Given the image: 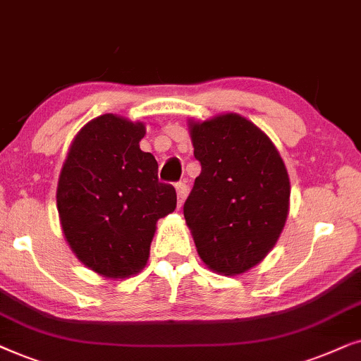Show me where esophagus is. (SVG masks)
I'll list each match as a JSON object with an SVG mask.
<instances>
[{
  "mask_svg": "<svg viewBox=\"0 0 361 361\" xmlns=\"http://www.w3.org/2000/svg\"><path fill=\"white\" fill-rule=\"evenodd\" d=\"M176 188V195H178V206L183 204V201L186 198V191H188V186H186L183 181H180V183L175 185Z\"/></svg>",
  "mask_w": 361,
  "mask_h": 361,
  "instance_id": "1",
  "label": "esophagus"
}]
</instances>
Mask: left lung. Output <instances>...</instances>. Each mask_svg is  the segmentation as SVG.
Wrapping results in <instances>:
<instances>
[{
  "label": "left lung",
  "mask_w": 361,
  "mask_h": 361,
  "mask_svg": "<svg viewBox=\"0 0 361 361\" xmlns=\"http://www.w3.org/2000/svg\"><path fill=\"white\" fill-rule=\"evenodd\" d=\"M201 173L183 214L203 262L224 276L249 271L276 246L290 183L266 133L238 114L191 123Z\"/></svg>",
  "instance_id": "obj_1"
}]
</instances>
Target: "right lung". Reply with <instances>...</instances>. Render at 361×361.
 I'll list each match as a JSON object with an SVG mask.
<instances>
[{"label":"right lung","mask_w":361,"mask_h":361,"mask_svg":"<svg viewBox=\"0 0 361 361\" xmlns=\"http://www.w3.org/2000/svg\"><path fill=\"white\" fill-rule=\"evenodd\" d=\"M142 122L105 114L80 128L57 183L64 236L80 262L125 279L147 266L157 221L176 208V191L158 181V163L140 150Z\"/></svg>","instance_id":"1"}]
</instances>
